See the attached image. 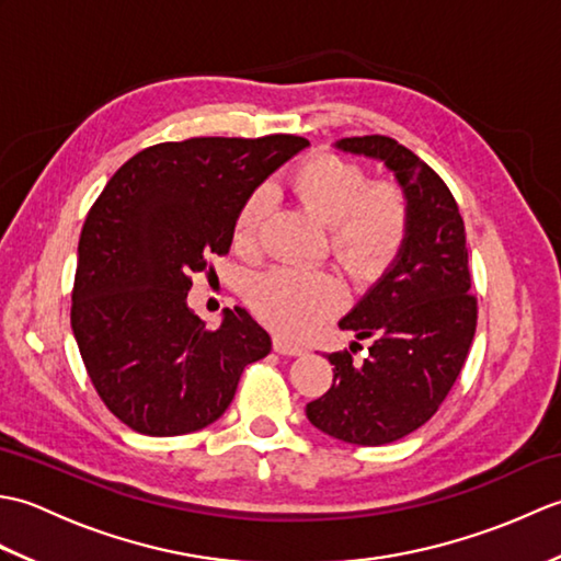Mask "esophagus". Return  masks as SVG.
I'll return each instance as SVG.
<instances>
[{"mask_svg": "<svg viewBox=\"0 0 561 561\" xmlns=\"http://www.w3.org/2000/svg\"><path fill=\"white\" fill-rule=\"evenodd\" d=\"M272 347H274V352H277V354H287V356H299V354L306 352V350L301 347V344H294V342L284 340V337H279V335L274 337Z\"/></svg>", "mask_w": 561, "mask_h": 561, "instance_id": "esophagus-1", "label": "esophagus"}]
</instances>
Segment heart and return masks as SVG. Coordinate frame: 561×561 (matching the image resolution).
Listing matches in <instances>:
<instances>
[{
    "instance_id": "obj_1",
    "label": "heart",
    "mask_w": 561,
    "mask_h": 561,
    "mask_svg": "<svg viewBox=\"0 0 561 561\" xmlns=\"http://www.w3.org/2000/svg\"><path fill=\"white\" fill-rule=\"evenodd\" d=\"M294 195L330 226V253L356 277L383 270L400 253L410 231V205L392 183H368L359 163L335 153H313L289 175ZM270 211V193L257 187L238 207L233 243L257 245ZM248 304L274 330L301 337L342 304V287L323 270L272 267L248 282Z\"/></svg>"
}]
</instances>
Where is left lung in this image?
Wrapping results in <instances>:
<instances>
[{
    "instance_id": "left-lung-1",
    "label": "left lung",
    "mask_w": 561,
    "mask_h": 561,
    "mask_svg": "<svg viewBox=\"0 0 561 561\" xmlns=\"http://www.w3.org/2000/svg\"><path fill=\"white\" fill-rule=\"evenodd\" d=\"M337 149L383 161L410 205V231L388 272L340 320L374 344L362 362L328 354L332 386L306 404L320 432L344 444L383 446L426 424L468 359L478 328L468 248L458 202L440 175L408 147L383 135L340 139Z\"/></svg>"
}]
</instances>
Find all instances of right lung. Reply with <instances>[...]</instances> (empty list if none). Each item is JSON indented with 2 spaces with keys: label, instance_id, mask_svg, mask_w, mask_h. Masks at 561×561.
<instances>
[{
  "label": "right lung",
  "instance_id": "obj_1",
  "mask_svg": "<svg viewBox=\"0 0 561 561\" xmlns=\"http://www.w3.org/2000/svg\"><path fill=\"white\" fill-rule=\"evenodd\" d=\"M308 147L296 135L193 137L135 153L103 187L79 238L71 330L93 388L147 436L217 422L243 368L272 350L245 308L217 330L187 308L193 274L226 255L238 207Z\"/></svg>",
  "mask_w": 561,
  "mask_h": 561
}]
</instances>
